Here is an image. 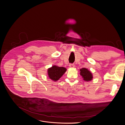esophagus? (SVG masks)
Returning <instances> with one entry per match:
<instances>
[{
  "label": "esophagus",
  "mask_w": 125,
  "mask_h": 125,
  "mask_svg": "<svg viewBox=\"0 0 125 125\" xmlns=\"http://www.w3.org/2000/svg\"><path fill=\"white\" fill-rule=\"evenodd\" d=\"M69 66V67H70V68H73L75 67V66H74V65L73 64H70Z\"/></svg>",
  "instance_id": "esophagus-1"
}]
</instances>
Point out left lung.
<instances>
[{
  "instance_id": "1",
  "label": "left lung",
  "mask_w": 125,
  "mask_h": 125,
  "mask_svg": "<svg viewBox=\"0 0 125 125\" xmlns=\"http://www.w3.org/2000/svg\"><path fill=\"white\" fill-rule=\"evenodd\" d=\"M80 74L83 78V80L85 81H91L93 76L92 73L89 70L86 68H82L80 69Z\"/></svg>"
}]
</instances>
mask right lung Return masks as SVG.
Listing matches in <instances>:
<instances>
[{
	"label": "right lung",
	"mask_w": 125,
	"mask_h": 125,
	"mask_svg": "<svg viewBox=\"0 0 125 125\" xmlns=\"http://www.w3.org/2000/svg\"><path fill=\"white\" fill-rule=\"evenodd\" d=\"M66 70L67 69L65 68L54 65L48 69V75L50 79L56 82L62 76Z\"/></svg>",
	"instance_id": "add662e5"
}]
</instances>
